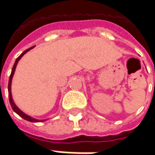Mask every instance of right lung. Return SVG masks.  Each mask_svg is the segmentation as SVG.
<instances>
[{
	"instance_id": "1",
	"label": "right lung",
	"mask_w": 155,
	"mask_h": 155,
	"mask_svg": "<svg viewBox=\"0 0 155 155\" xmlns=\"http://www.w3.org/2000/svg\"><path fill=\"white\" fill-rule=\"evenodd\" d=\"M32 48H34V46H32V47H31V48H29V49H27V50H25V51L20 55V56L16 59V61H15V62H14V67H13V68H12V72H11V74H10V77H9V81H8V96H9V102H10V104H11V106H12V109L14 110V111L17 113V114L19 115V116H20L22 118H24V119H25V120L27 121H30V122H38V120H37V119H34V118H32V117H29V116H27V115H25L24 113V112H22L15 105V104L14 103V100H13V99H12V94H11V82H12V78H13V75H14V71H15V68H16V66H17V63H18V61H19V60L22 57V56H24V54H25L26 52L28 51H30L31 49H32Z\"/></svg>"
}]
</instances>
